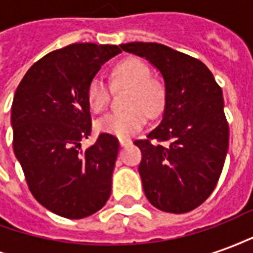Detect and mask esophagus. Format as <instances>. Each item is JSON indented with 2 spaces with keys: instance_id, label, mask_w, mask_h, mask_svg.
Wrapping results in <instances>:
<instances>
[{
  "instance_id": "obj_1",
  "label": "esophagus",
  "mask_w": 253,
  "mask_h": 253,
  "mask_svg": "<svg viewBox=\"0 0 253 253\" xmlns=\"http://www.w3.org/2000/svg\"><path fill=\"white\" fill-rule=\"evenodd\" d=\"M119 143H121V146L122 148H125V146H127V145H128V141H126V139H121V141H119Z\"/></svg>"
}]
</instances>
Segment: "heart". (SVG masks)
<instances>
[{
    "instance_id": "heart-1",
    "label": "heart",
    "mask_w": 253,
    "mask_h": 253,
    "mask_svg": "<svg viewBox=\"0 0 253 253\" xmlns=\"http://www.w3.org/2000/svg\"><path fill=\"white\" fill-rule=\"evenodd\" d=\"M111 85L114 88L128 86V110L111 112L97 121L96 127L101 132L118 138H128L148 121V115H157L165 104V89L159 80L150 77V69L138 58H126L111 70ZM89 108L100 114L110 103V88L99 77L90 80L86 88Z\"/></svg>"
}]
</instances>
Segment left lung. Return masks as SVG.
<instances>
[{
    "mask_svg": "<svg viewBox=\"0 0 253 253\" xmlns=\"http://www.w3.org/2000/svg\"><path fill=\"white\" fill-rule=\"evenodd\" d=\"M123 51L146 58L163 74V121L135 139L145 195L161 211L183 214L211 195L229 148L222 89L199 59L159 43L132 42Z\"/></svg>",
    "mask_w": 253,
    "mask_h": 253,
    "instance_id": "8db88e82",
    "label": "left lung"
}]
</instances>
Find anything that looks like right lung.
<instances>
[{"mask_svg":"<svg viewBox=\"0 0 253 253\" xmlns=\"http://www.w3.org/2000/svg\"><path fill=\"white\" fill-rule=\"evenodd\" d=\"M118 46L74 43L48 52L30 67L12 104L13 150L31 194L61 217L80 219L108 201L119 141L92 131L86 88Z\"/></svg>","mask_w":253,"mask_h":253,"instance_id":"right-lung-1","label":"right lung"}]
</instances>
